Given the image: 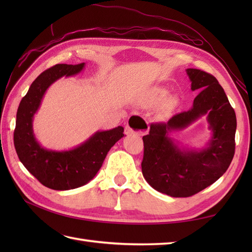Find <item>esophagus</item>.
I'll use <instances>...</instances> for the list:
<instances>
[{"instance_id": "34e87169", "label": "esophagus", "mask_w": 252, "mask_h": 252, "mask_svg": "<svg viewBox=\"0 0 252 252\" xmlns=\"http://www.w3.org/2000/svg\"><path fill=\"white\" fill-rule=\"evenodd\" d=\"M148 131V126L146 122L144 121L141 117L138 116H132L126 126V135H142L143 133Z\"/></svg>"}]
</instances>
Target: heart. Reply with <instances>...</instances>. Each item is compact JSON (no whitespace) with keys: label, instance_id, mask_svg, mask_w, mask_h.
I'll return each mask as SVG.
<instances>
[{"label":"heart","instance_id":"obj_1","mask_svg":"<svg viewBox=\"0 0 252 252\" xmlns=\"http://www.w3.org/2000/svg\"><path fill=\"white\" fill-rule=\"evenodd\" d=\"M168 95V91L164 90L162 88H157L154 89L151 93H149L145 99H144V105L146 106H152V105H156L161 103V101L167 97Z\"/></svg>","mask_w":252,"mask_h":252}]
</instances>
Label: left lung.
<instances>
[{
    "label": "left lung",
    "instance_id": "8db88e82",
    "mask_svg": "<svg viewBox=\"0 0 252 252\" xmlns=\"http://www.w3.org/2000/svg\"><path fill=\"white\" fill-rule=\"evenodd\" d=\"M191 91L199 92L191 109L167 123H153L143 136L144 179L162 194L189 197L215 183L226 172L235 154L236 115L218 80L199 69H186ZM206 116L211 140L200 149L179 145L169 135Z\"/></svg>",
    "mask_w": 252,
    "mask_h": 252
}]
</instances>
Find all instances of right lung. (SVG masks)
<instances>
[{
    "instance_id": "obj_1",
    "label": "right lung",
    "mask_w": 252,
    "mask_h": 252,
    "mask_svg": "<svg viewBox=\"0 0 252 252\" xmlns=\"http://www.w3.org/2000/svg\"><path fill=\"white\" fill-rule=\"evenodd\" d=\"M85 63H58L37 77L21 99L14 131V145L20 162L40 182L55 190L83 186L97 174L110 148L125 136L123 126L97 131L87 141L68 151H53L37 142L33 132V117L51 85L65 76L81 72Z\"/></svg>"
}]
</instances>
